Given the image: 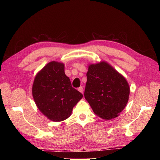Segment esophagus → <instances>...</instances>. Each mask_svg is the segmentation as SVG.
Masks as SVG:
<instances>
[{"label":"esophagus","instance_id":"esophagus-1","mask_svg":"<svg viewBox=\"0 0 160 160\" xmlns=\"http://www.w3.org/2000/svg\"><path fill=\"white\" fill-rule=\"evenodd\" d=\"M78 91H79L80 93H83V87H80L79 88H78Z\"/></svg>","mask_w":160,"mask_h":160}]
</instances>
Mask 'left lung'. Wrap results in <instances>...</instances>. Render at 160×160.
I'll return each mask as SVG.
<instances>
[{"label":"left lung","instance_id":"obj_1","mask_svg":"<svg viewBox=\"0 0 160 160\" xmlns=\"http://www.w3.org/2000/svg\"><path fill=\"white\" fill-rule=\"evenodd\" d=\"M87 78L84 98L94 113L107 120L118 117L130 93L125 78L104 61L89 64Z\"/></svg>","mask_w":160,"mask_h":160}]
</instances>
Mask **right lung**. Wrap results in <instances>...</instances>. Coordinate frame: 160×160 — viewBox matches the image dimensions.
<instances>
[{"mask_svg":"<svg viewBox=\"0 0 160 160\" xmlns=\"http://www.w3.org/2000/svg\"><path fill=\"white\" fill-rule=\"evenodd\" d=\"M32 96L37 107L53 122L66 120L83 96L71 86L63 63L52 61L36 74Z\"/></svg>","mask_w":160,"mask_h":160,"instance_id":"add662e5","label":"right lung"}]
</instances>
